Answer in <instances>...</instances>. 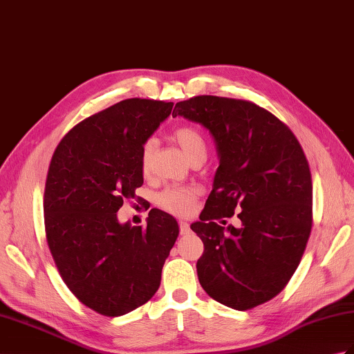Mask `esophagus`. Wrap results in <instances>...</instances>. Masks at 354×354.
<instances>
[{
    "instance_id": "34e87169",
    "label": "esophagus",
    "mask_w": 354,
    "mask_h": 354,
    "mask_svg": "<svg viewBox=\"0 0 354 354\" xmlns=\"http://www.w3.org/2000/svg\"><path fill=\"white\" fill-rule=\"evenodd\" d=\"M179 227H180V235H187L190 232V225L187 221H179Z\"/></svg>"
}]
</instances>
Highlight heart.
<instances>
[{
  "label": "heart",
  "mask_w": 354,
  "mask_h": 354,
  "mask_svg": "<svg viewBox=\"0 0 354 354\" xmlns=\"http://www.w3.org/2000/svg\"><path fill=\"white\" fill-rule=\"evenodd\" d=\"M174 140L180 146V149L193 161L199 157L207 158V142L203 136L192 127L178 128L174 133ZM155 147V140L149 138L142 145L140 149V169L143 174H149L152 164V153ZM197 188L194 187H183V185H171L166 190L161 192L158 196L160 207L169 212H174L176 216H187L192 211L193 205L197 199Z\"/></svg>",
  "instance_id": "obj_1"
}]
</instances>
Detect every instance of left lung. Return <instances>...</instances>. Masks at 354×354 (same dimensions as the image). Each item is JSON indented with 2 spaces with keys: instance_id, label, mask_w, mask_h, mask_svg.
<instances>
[{
  "instance_id": "obj_1",
  "label": "left lung",
  "mask_w": 354,
  "mask_h": 354,
  "mask_svg": "<svg viewBox=\"0 0 354 354\" xmlns=\"http://www.w3.org/2000/svg\"><path fill=\"white\" fill-rule=\"evenodd\" d=\"M171 116L208 129L220 158L201 220L190 226L205 248L196 264L202 288L236 310L262 305L290 282L310 235L305 152L285 123L249 101L194 96ZM235 212L238 228L215 223Z\"/></svg>"
}]
</instances>
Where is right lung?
I'll return each mask as SVG.
<instances>
[{
  "instance_id": "right-lung-1",
  "label": "right lung",
  "mask_w": 354,
  "mask_h": 354,
  "mask_svg": "<svg viewBox=\"0 0 354 354\" xmlns=\"http://www.w3.org/2000/svg\"><path fill=\"white\" fill-rule=\"evenodd\" d=\"M174 102L125 100L80 122L49 164L44 214L64 283L87 308L119 317L157 292L179 235L175 217L152 208L146 227L120 223L123 201L143 185L140 149Z\"/></svg>"
}]
</instances>
